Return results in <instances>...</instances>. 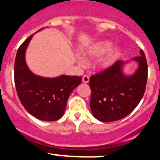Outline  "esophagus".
Here are the masks:
<instances>
[{
    "label": "esophagus",
    "instance_id": "obj_1",
    "mask_svg": "<svg viewBox=\"0 0 160 160\" xmlns=\"http://www.w3.org/2000/svg\"><path fill=\"white\" fill-rule=\"evenodd\" d=\"M89 77L88 75H84L83 77V82L85 83H89Z\"/></svg>",
    "mask_w": 160,
    "mask_h": 160
}]
</instances>
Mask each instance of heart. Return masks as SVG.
Wrapping results in <instances>:
<instances>
[{
  "instance_id": "heart-1",
  "label": "heart",
  "mask_w": 160,
  "mask_h": 160,
  "mask_svg": "<svg viewBox=\"0 0 160 160\" xmlns=\"http://www.w3.org/2000/svg\"><path fill=\"white\" fill-rule=\"evenodd\" d=\"M111 45L112 43L109 41H106V40L97 42L92 45L87 49L86 54L89 58H99L106 53L111 47ZM121 54H122V49L119 47L115 46L110 48L100 60V66L103 68H109L119 58ZM78 61L82 64L85 63L84 59L80 57L78 58Z\"/></svg>"
}]
</instances>
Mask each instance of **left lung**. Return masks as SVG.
<instances>
[{
    "label": "left lung",
    "instance_id": "1",
    "mask_svg": "<svg viewBox=\"0 0 160 160\" xmlns=\"http://www.w3.org/2000/svg\"><path fill=\"white\" fill-rule=\"evenodd\" d=\"M132 60L138 62V68L131 76L124 74L122 68L126 62L120 60L90 77L89 106L93 116L100 122H115L126 117L143 98L148 73L143 50H140V56Z\"/></svg>",
    "mask_w": 160,
    "mask_h": 160
}]
</instances>
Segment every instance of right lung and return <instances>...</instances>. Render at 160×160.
<instances>
[{
    "label": "right lung",
    "instance_id": "add662e5",
    "mask_svg": "<svg viewBox=\"0 0 160 160\" xmlns=\"http://www.w3.org/2000/svg\"><path fill=\"white\" fill-rule=\"evenodd\" d=\"M32 36L33 34L26 38L17 50L14 64L16 89L29 114L39 120L54 122L63 116L68 97L81 83L82 77L61 75L47 78L34 74L25 60L26 50Z\"/></svg>",
    "mask_w": 160,
    "mask_h": 160
}]
</instances>
